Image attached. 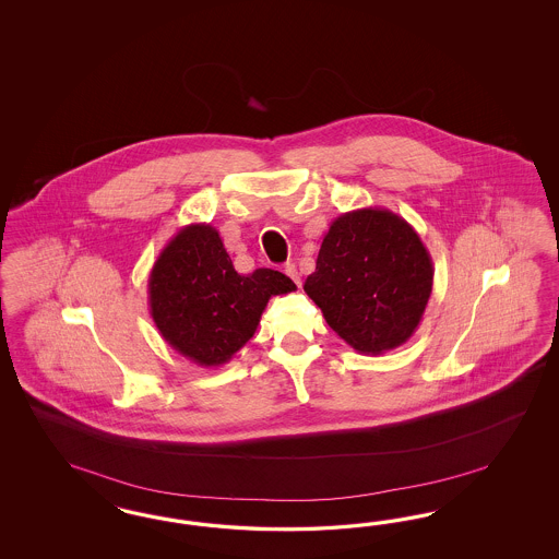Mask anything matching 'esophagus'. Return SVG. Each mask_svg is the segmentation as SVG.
<instances>
[{"label":"esophagus","mask_w":559,"mask_h":559,"mask_svg":"<svg viewBox=\"0 0 559 559\" xmlns=\"http://www.w3.org/2000/svg\"><path fill=\"white\" fill-rule=\"evenodd\" d=\"M285 274L295 281V285H301V276H299V271H297L295 264H290V262L285 264Z\"/></svg>","instance_id":"esophagus-1"}]
</instances>
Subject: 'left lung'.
Masks as SVG:
<instances>
[{
  "label": "left lung",
  "instance_id": "1",
  "mask_svg": "<svg viewBox=\"0 0 559 559\" xmlns=\"http://www.w3.org/2000/svg\"><path fill=\"white\" fill-rule=\"evenodd\" d=\"M432 278V258L416 229L390 209L365 206L332 221L304 288L340 338L379 356L412 338Z\"/></svg>",
  "mask_w": 559,
  "mask_h": 559
}]
</instances>
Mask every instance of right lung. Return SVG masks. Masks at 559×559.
I'll list each match as a JSON object with an SVG mask.
<instances>
[{"mask_svg": "<svg viewBox=\"0 0 559 559\" xmlns=\"http://www.w3.org/2000/svg\"><path fill=\"white\" fill-rule=\"evenodd\" d=\"M297 290L283 272L237 274L219 231L190 223L159 252L147 281L153 323L199 367H221L254 336L274 295Z\"/></svg>", "mask_w": 559, "mask_h": 559, "instance_id": "obj_1", "label": "right lung"}]
</instances>
